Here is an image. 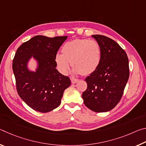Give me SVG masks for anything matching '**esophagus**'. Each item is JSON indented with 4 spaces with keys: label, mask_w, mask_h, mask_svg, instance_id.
Returning a JSON list of instances; mask_svg holds the SVG:
<instances>
[{
    "label": "esophagus",
    "mask_w": 146,
    "mask_h": 146,
    "mask_svg": "<svg viewBox=\"0 0 146 146\" xmlns=\"http://www.w3.org/2000/svg\"><path fill=\"white\" fill-rule=\"evenodd\" d=\"M71 83L72 84H75L78 81V79L77 78H71Z\"/></svg>",
    "instance_id": "34e87169"
}]
</instances>
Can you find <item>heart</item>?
<instances>
[{
    "instance_id": "1",
    "label": "heart",
    "mask_w": 146,
    "mask_h": 146,
    "mask_svg": "<svg viewBox=\"0 0 146 146\" xmlns=\"http://www.w3.org/2000/svg\"><path fill=\"white\" fill-rule=\"evenodd\" d=\"M62 54L57 53L55 60L58 70L67 74L70 62L73 72L88 75L99 67L102 60V49L95 40L76 38L68 41L62 48Z\"/></svg>"
}]
</instances>
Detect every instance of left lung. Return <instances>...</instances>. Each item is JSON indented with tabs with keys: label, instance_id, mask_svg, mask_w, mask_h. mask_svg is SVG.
Here are the masks:
<instances>
[{
	"label": "left lung",
	"instance_id": "1",
	"mask_svg": "<svg viewBox=\"0 0 146 146\" xmlns=\"http://www.w3.org/2000/svg\"><path fill=\"white\" fill-rule=\"evenodd\" d=\"M102 49V60L95 72L86 78L88 87L82 93L84 103L95 112H107L120 102L129 76L125 51L115 40L94 35Z\"/></svg>",
	"mask_w": 146,
	"mask_h": 146
}]
</instances>
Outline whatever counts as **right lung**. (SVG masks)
Segmentation results:
<instances>
[{"label":"right lung","instance_id":"obj_1","mask_svg":"<svg viewBox=\"0 0 146 146\" xmlns=\"http://www.w3.org/2000/svg\"><path fill=\"white\" fill-rule=\"evenodd\" d=\"M67 36L37 35L17 49L12 68L19 95L27 105L41 113L53 110L60 104L64 90L71 84L70 78L56 69L55 57ZM32 56L38 62L35 72L27 70Z\"/></svg>","mask_w":146,"mask_h":146}]
</instances>
